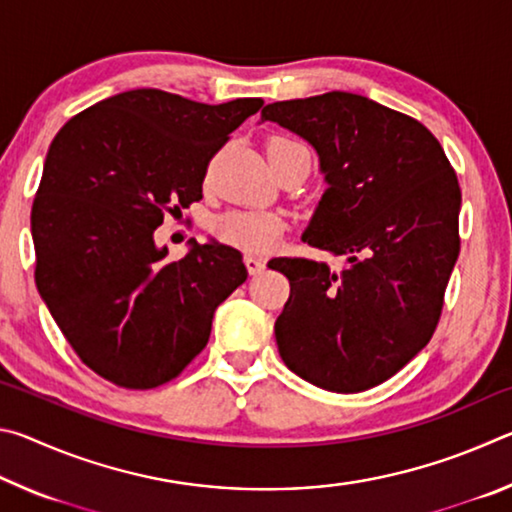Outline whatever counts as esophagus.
<instances>
[{
    "label": "esophagus",
    "mask_w": 512,
    "mask_h": 512,
    "mask_svg": "<svg viewBox=\"0 0 512 512\" xmlns=\"http://www.w3.org/2000/svg\"><path fill=\"white\" fill-rule=\"evenodd\" d=\"M244 262H246V268H248V273H250V275L262 273V271H264V266H266L264 259H262V257H257V255H246V257H244Z\"/></svg>",
    "instance_id": "esophagus-1"
}]
</instances>
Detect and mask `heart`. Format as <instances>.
<instances>
[{
    "mask_svg": "<svg viewBox=\"0 0 512 512\" xmlns=\"http://www.w3.org/2000/svg\"><path fill=\"white\" fill-rule=\"evenodd\" d=\"M302 146L287 137H273L266 146V153H280L287 149H296ZM214 237L223 241V244L235 246L248 253H268L275 248L284 232L282 216L273 212H259V210H232L221 216H216L212 221Z\"/></svg>",
    "mask_w": 512,
    "mask_h": 512,
    "instance_id": "obj_1",
    "label": "heart"
}]
</instances>
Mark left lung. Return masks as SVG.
<instances>
[{"label": "left lung", "instance_id": "1", "mask_svg": "<svg viewBox=\"0 0 512 512\" xmlns=\"http://www.w3.org/2000/svg\"><path fill=\"white\" fill-rule=\"evenodd\" d=\"M314 146L327 189L302 241L343 255L277 257L291 296L275 320L282 361L309 384L361 393L391 379L433 336L461 250V187L418 119L352 92L268 103Z\"/></svg>", "mask_w": 512, "mask_h": 512}]
</instances>
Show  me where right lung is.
<instances>
[{
  "label": "right lung",
  "instance_id": "add662e5",
  "mask_svg": "<svg viewBox=\"0 0 512 512\" xmlns=\"http://www.w3.org/2000/svg\"><path fill=\"white\" fill-rule=\"evenodd\" d=\"M264 106L142 88L79 112L49 146L31 210L36 287L79 359L121 388L167 384L246 282L241 253L192 244L169 262L153 232L203 198L214 153Z\"/></svg>",
  "mask_w": 512,
  "mask_h": 512
}]
</instances>
